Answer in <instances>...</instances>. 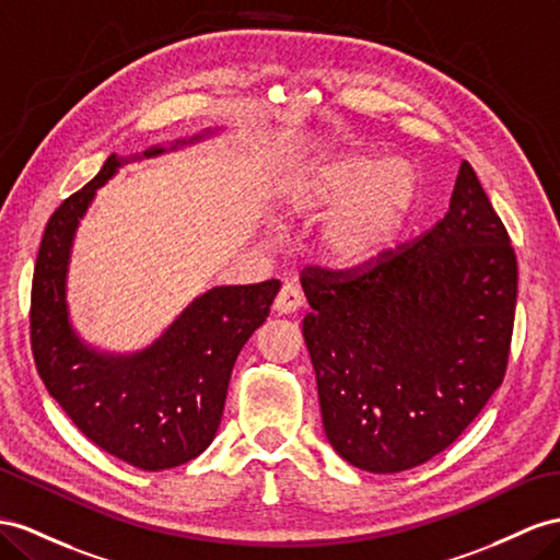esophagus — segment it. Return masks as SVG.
I'll list each match as a JSON object with an SVG mask.
<instances>
[{"label":"esophagus","mask_w":560,"mask_h":560,"mask_svg":"<svg viewBox=\"0 0 560 560\" xmlns=\"http://www.w3.org/2000/svg\"><path fill=\"white\" fill-rule=\"evenodd\" d=\"M300 305H303V293H300L298 285L291 283V281L283 283L277 300H275V310L279 314H291V312L300 310Z\"/></svg>","instance_id":"esophagus-1"}]
</instances>
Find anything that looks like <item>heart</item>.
<instances>
[{
	"label": "heart",
	"mask_w": 560,
	"mask_h": 560,
	"mask_svg": "<svg viewBox=\"0 0 560 560\" xmlns=\"http://www.w3.org/2000/svg\"><path fill=\"white\" fill-rule=\"evenodd\" d=\"M421 175L405 158L328 153L295 172L283 191L291 218H322L319 253L336 267H364L405 232L419 203Z\"/></svg>",
	"instance_id": "heart-1"
}]
</instances>
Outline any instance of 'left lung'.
I'll return each mask as SVG.
<instances>
[{"mask_svg": "<svg viewBox=\"0 0 560 560\" xmlns=\"http://www.w3.org/2000/svg\"><path fill=\"white\" fill-rule=\"evenodd\" d=\"M462 163L444 218L357 275L310 267L303 336L324 433L348 464L399 472L464 433L504 381L518 267Z\"/></svg>", "mask_w": 560, "mask_h": 560, "instance_id": "left-lung-1", "label": "left lung"}]
</instances>
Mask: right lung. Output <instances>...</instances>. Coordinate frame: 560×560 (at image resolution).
Segmentation results:
<instances>
[{
	"label": "right lung",
	"mask_w": 560,
	"mask_h": 560,
	"mask_svg": "<svg viewBox=\"0 0 560 560\" xmlns=\"http://www.w3.org/2000/svg\"><path fill=\"white\" fill-rule=\"evenodd\" d=\"M218 132L203 130L135 155H108L98 175L56 208L37 255L31 340L39 378L96 447L141 470L175 468L208 450L236 357L265 324L281 281L214 285L194 298L151 346L108 352L84 340L70 319V257L80 220L122 165L194 147Z\"/></svg>",
	"instance_id": "add662e5"
}]
</instances>
